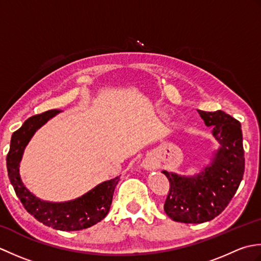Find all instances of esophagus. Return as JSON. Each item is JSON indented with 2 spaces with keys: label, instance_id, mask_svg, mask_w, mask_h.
Here are the masks:
<instances>
[{
  "label": "esophagus",
  "instance_id": "esophagus-1",
  "mask_svg": "<svg viewBox=\"0 0 261 261\" xmlns=\"http://www.w3.org/2000/svg\"><path fill=\"white\" fill-rule=\"evenodd\" d=\"M143 166H145L146 168H151V166H152V165H151V163H150V162H146V163H145V165H143Z\"/></svg>",
  "mask_w": 261,
  "mask_h": 261
}]
</instances>
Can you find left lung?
I'll list each match as a JSON object with an SVG mask.
<instances>
[{"label":"left lung","instance_id":"obj_1","mask_svg":"<svg viewBox=\"0 0 261 261\" xmlns=\"http://www.w3.org/2000/svg\"><path fill=\"white\" fill-rule=\"evenodd\" d=\"M205 125L213 126L221 147L213 162L194 177L164 170L169 191L164 210L170 219L181 223H203L223 212L242 180L245 151L240 122L223 111L198 110Z\"/></svg>","mask_w":261,"mask_h":261}]
</instances>
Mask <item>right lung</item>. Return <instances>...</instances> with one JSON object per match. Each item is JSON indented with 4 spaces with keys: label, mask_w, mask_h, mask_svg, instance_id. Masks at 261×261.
Wrapping results in <instances>:
<instances>
[{
    "label": "right lung",
    "mask_w": 261,
    "mask_h": 261,
    "mask_svg": "<svg viewBox=\"0 0 261 261\" xmlns=\"http://www.w3.org/2000/svg\"><path fill=\"white\" fill-rule=\"evenodd\" d=\"M57 113L59 110H50L33 115L24 121L19 130L13 132L7 156L9 178L24 208L39 222L62 231L87 229L103 220L109 213L120 177L104 181L82 197L66 203L41 201L27 190L20 178L19 163L25 146L39 127Z\"/></svg>",
    "instance_id": "add662e5"
}]
</instances>
